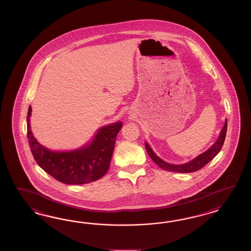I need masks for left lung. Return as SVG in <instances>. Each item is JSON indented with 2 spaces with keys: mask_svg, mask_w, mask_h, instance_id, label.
<instances>
[{
  "mask_svg": "<svg viewBox=\"0 0 251 251\" xmlns=\"http://www.w3.org/2000/svg\"><path fill=\"white\" fill-rule=\"evenodd\" d=\"M226 129H227V120H226V122H225V125L220 131L218 139L207 151L199 154L195 158L190 160L189 162L180 164V165L169 164L166 161L161 159L159 156H157V154L152 151V148L150 147V145H148L147 142H145V148L152 161L164 170L177 172V173L195 172L199 169H201V167H204L210 161H212L218 154V152H220L223 145H224L225 139H226Z\"/></svg>",
  "mask_w": 251,
  "mask_h": 251,
  "instance_id": "1",
  "label": "left lung"
}]
</instances>
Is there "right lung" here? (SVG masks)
Listing matches in <instances>:
<instances>
[{
  "label": "right lung",
  "instance_id": "obj_1",
  "mask_svg": "<svg viewBox=\"0 0 251 251\" xmlns=\"http://www.w3.org/2000/svg\"><path fill=\"white\" fill-rule=\"evenodd\" d=\"M32 107L26 117L27 138L31 152L49 175L60 182L82 185L96 181L106 174L110 166L116 138L122 128V122H113L98 129L89 143L69 151H52L40 145L30 127Z\"/></svg>",
  "mask_w": 251,
  "mask_h": 251
}]
</instances>
